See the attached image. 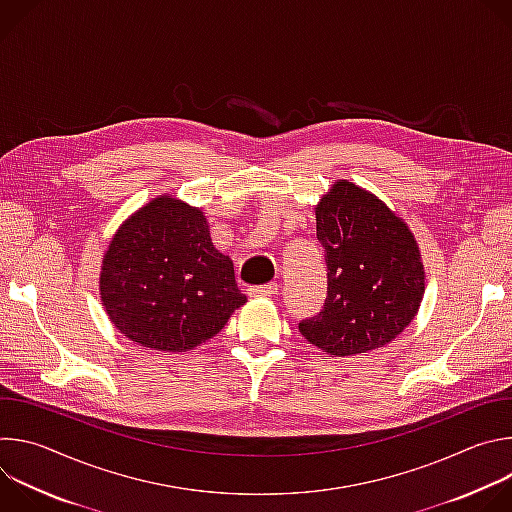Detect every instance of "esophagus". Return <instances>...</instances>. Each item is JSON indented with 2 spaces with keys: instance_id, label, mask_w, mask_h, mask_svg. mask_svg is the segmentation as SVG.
<instances>
[{
  "instance_id": "1",
  "label": "esophagus",
  "mask_w": 512,
  "mask_h": 512,
  "mask_svg": "<svg viewBox=\"0 0 512 512\" xmlns=\"http://www.w3.org/2000/svg\"><path fill=\"white\" fill-rule=\"evenodd\" d=\"M277 283L273 281V283H267V285H253V287H249L247 289V294L251 296V298H269V296H273L275 291H277Z\"/></svg>"
}]
</instances>
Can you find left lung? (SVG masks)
<instances>
[{
    "label": "left lung",
    "mask_w": 512,
    "mask_h": 512,
    "mask_svg": "<svg viewBox=\"0 0 512 512\" xmlns=\"http://www.w3.org/2000/svg\"><path fill=\"white\" fill-rule=\"evenodd\" d=\"M316 233L326 253L324 310L300 322L320 350L354 356L395 340L415 318L425 271L417 241L383 200L336 182L316 206Z\"/></svg>",
    "instance_id": "left-lung-1"
}]
</instances>
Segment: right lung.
I'll return each mask as SVG.
<instances>
[{"label": "right lung", "mask_w": 512, "mask_h": 512, "mask_svg": "<svg viewBox=\"0 0 512 512\" xmlns=\"http://www.w3.org/2000/svg\"><path fill=\"white\" fill-rule=\"evenodd\" d=\"M99 289L121 334L164 352L206 342L247 302L233 261L212 245L202 210L170 196L121 225L103 257Z\"/></svg>", "instance_id": "add662e5"}]
</instances>
